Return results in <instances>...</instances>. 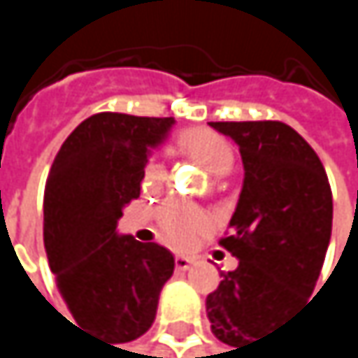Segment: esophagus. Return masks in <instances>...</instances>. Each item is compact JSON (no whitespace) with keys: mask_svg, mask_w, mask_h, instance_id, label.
<instances>
[{"mask_svg":"<svg viewBox=\"0 0 358 358\" xmlns=\"http://www.w3.org/2000/svg\"><path fill=\"white\" fill-rule=\"evenodd\" d=\"M174 265H176L178 271H186V269H190L192 259H190V257H184V255H176V257H174Z\"/></svg>","mask_w":358,"mask_h":358,"instance_id":"obj_1","label":"esophagus"}]
</instances>
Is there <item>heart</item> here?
<instances>
[{
    "mask_svg": "<svg viewBox=\"0 0 358 358\" xmlns=\"http://www.w3.org/2000/svg\"><path fill=\"white\" fill-rule=\"evenodd\" d=\"M176 143L182 155L196 162L213 176H226L234 168L236 155H234L232 143L211 128H188L180 132ZM166 182H168L166 164L151 159L141 174L143 192L157 194L164 190ZM155 224H157L159 236L176 249L190 247L199 236H203L211 228V220L203 211L178 203V201L164 203L155 211Z\"/></svg>",
    "mask_w": 358,
    "mask_h": 358,
    "instance_id": "obj_1",
    "label": "heart"
}]
</instances>
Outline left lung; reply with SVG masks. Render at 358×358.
Listing matches in <instances>:
<instances>
[{
  "instance_id": "8db88e82",
  "label": "left lung",
  "mask_w": 358,
  "mask_h": 358,
  "mask_svg": "<svg viewBox=\"0 0 358 358\" xmlns=\"http://www.w3.org/2000/svg\"><path fill=\"white\" fill-rule=\"evenodd\" d=\"M236 141L245 184L220 247L238 257L207 296L211 331L228 346L269 336L307 301L331 236V188L313 147L288 124L209 122Z\"/></svg>"
}]
</instances>
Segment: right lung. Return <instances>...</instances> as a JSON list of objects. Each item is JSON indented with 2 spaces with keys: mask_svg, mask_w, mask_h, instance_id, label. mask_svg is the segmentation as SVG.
Segmentation results:
<instances>
[{
  "mask_svg": "<svg viewBox=\"0 0 358 358\" xmlns=\"http://www.w3.org/2000/svg\"><path fill=\"white\" fill-rule=\"evenodd\" d=\"M174 117L101 111L57 151L43 196V241L57 290L80 327L111 344L143 336L174 273L172 252L117 236L122 209L141 194L147 147Z\"/></svg>",
  "mask_w": 358,
  "mask_h": 358,
  "instance_id": "add662e5",
  "label": "right lung"
}]
</instances>
